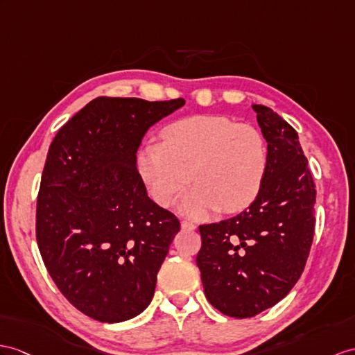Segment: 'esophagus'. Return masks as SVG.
<instances>
[{
  "mask_svg": "<svg viewBox=\"0 0 355 355\" xmlns=\"http://www.w3.org/2000/svg\"><path fill=\"white\" fill-rule=\"evenodd\" d=\"M180 227H182L184 230H196V224L194 223H191V221H187V220H184L182 223H180Z\"/></svg>",
  "mask_w": 355,
  "mask_h": 355,
  "instance_id": "obj_1",
  "label": "esophagus"
}]
</instances>
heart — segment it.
Instances as JSON below:
<instances>
[{
  "mask_svg": "<svg viewBox=\"0 0 355 355\" xmlns=\"http://www.w3.org/2000/svg\"><path fill=\"white\" fill-rule=\"evenodd\" d=\"M164 143H148L137 167L155 202L168 206L189 180L179 209L200 218L220 207L236 212L252 203L262 187L268 152L252 125L226 116H193L164 129Z\"/></svg>",
  "mask_w": 355,
  "mask_h": 355,
  "instance_id": "obj_1",
  "label": "heart"
}]
</instances>
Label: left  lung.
I'll list each match as a JSON object with an SVG mask.
<instances>
[{"label": "left lung", "instance_id": "obj_1", "mask_svg": "<svg viewBox=\"0 0 355 355\" xmlns=\"http://www.w3.org/2000/svg\"><path fill=\"white\" fill-rule=\"evenodd\" d=\"M252 107L268 143L262 187L236 217L198 227L205 295L232 318H252L288 295L315 232L316 189L297 131L271 108Z\"/></svg>", "mask_w": 355, "mask_h": 355}]
</instances>
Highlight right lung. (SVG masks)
Masks as SVG:
<instances>
[{
  "mask_svg": "<svg viewBox=\"0 0 355 355\" xmlns=\"http://www.w3.org/2000/svg\"><path fill=\"white\" fill-rule=\"evenodd\" d=\"M184 105V99H93L49 146L37 245L60 292L96 321H128L153 298L180 224L149 198L137 150L150 126Z\"/></svg>",
  "mask_w": 355,
  "mask_h": 355,
  "instance_id": "obj_1",
  "label": "right lung"
}]
</instances>
